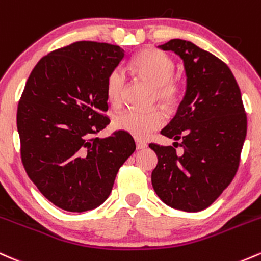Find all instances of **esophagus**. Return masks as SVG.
Masks as SVG:
<instances>
[{
  "label": "esophagus",
  "mask_w": 261,
  "mask_h": 261,
  "mask_svg": "<svg viewBox=\"0 0 261 261\" xmlns=\"http://www.w3.org/2000/svg\"><path fill=\"white\" fill-rule=\"evenodd\" d=\"M147 147V144L145 141H141V140H136V148L137 150H144V148Z\"/></svg>",
  "instance_id": "34e87169"
}]
</instances>
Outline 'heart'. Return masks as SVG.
<instances>
[{"mask_svg":"<svg viewBox=\"0 0 261 261\" xmlns=\"http://www.w3.org/2000/svg\"><path fill=\"white\" fill-rule=\"evenodd\" d=\"M131 68L141 78L148 80L156 87V99L167 109H172L181 99L182 87L173 78L174 63L161 50L147 48L137 53L131 61ZM126 89V75L122 68H114L108 74L105 91L109 101L114 105L121 104ZM166 122V116L159 108L140 110L127 109L115 117L119 130L130 134L139 140L147 139L153 131L159 130Z\"/></svg>","mask_w":261,"mask_h":261,"instance_id":"obj_1","label":"heart"}]
</instances>
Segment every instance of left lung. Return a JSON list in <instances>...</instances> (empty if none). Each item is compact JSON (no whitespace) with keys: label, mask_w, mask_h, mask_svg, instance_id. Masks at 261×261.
I'll return each mask as SVG.
<instances>
[{"label":"left lung","mask_w":261,"mask_h":261,"mask_svg":"<svg viewBox=\"0 0 261 261\" xmlns=\"http://www.w3.org/2000/svg\"><path fill=\"white\" fill-rule=\"evenodd\" d=\"M185 62L187 90L176 116L161 131L173 146L150 144L157 166L151 174L157 196L174 210L199 212L230 185L247 136V114L233 73L210 51L183 39L159 45ZM179 144L184 153H176Z\"/></svg>","instance_id":"obj_1"}]
</instances>
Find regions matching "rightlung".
<instances>
[{
  "instance_id": "add662e5",
  "label": "right lung",
  "mask_w": 261,
  "mask_h": 261,
  "mask_svg": "<svg viewBox=\"0 0 261 261\" xmlns=\"http://www.w3.org/2000/svg\"><path fill=\"white\" fill-rule=\"evenodd\" d=\"M124 56L119 45L74 42L41 58L25 83L17 108L22 163L43 196L64 211L104 203L136 148L125 131L98 137L110 124L108 74Z\"/></svg>"
}]
</instances>
